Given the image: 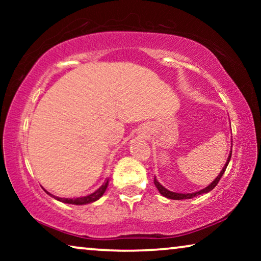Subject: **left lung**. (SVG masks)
<instances>
[{"label": "left lung", "instance_id": "1", "mask_svg": "<svg viewBox=\"0 0 261 261\" xmlns=\"http://www.w3.org/2000/svg\"><path fill=\"white\" fill-rule=\"evenodd\" d=\"M230 158H231V151H230V153H229V156H228V160H227L226 165H224V167H223V169H222V171H221V172H220L219 176L216 177V179L214 180L212 184L208 185V187H206L205 189H203V190H201V191H197V192H192V194H178V192H172V191H169V190H167V189L164 188L163 185L160 184L159 181L155 179V178H154V184H155L156 189H158V190H159L160 194H162L163 196H165V197H167V198H171V199H189V198H194V197H196V196H199V195H202V194H206V192L212 191L213 189L215 188L217 184H219L220 179H221V178H222V176H223L224 171H226V169H227V166H228V163H229Z\"/></svg>", "mask_w": 261, "mask_h": 261}]
</instances>
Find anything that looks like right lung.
I'll list each match as a JSON object with an SVG mask.
<instances>
[{
  "label": "right lung",
  "instance_id": "add662e5",
  "mask_svg": "<svg viewBox=\"0 0 261 261\" xmlns=\"http://www.w3.org/2000/svg\"><path fill=\"white\" fill-rule=\"evenodd\" d=\"M108 187V180L106 181L105 184L102 185L101 188L98 189V190H96L94 194H90L88 196H85V197H78V198H60V197H57V196H53L49 194V192L46 191V194H48L49 196H52V197H55L56 199H58L60 202H64V203H69V204H76V205H82V204H88V203H91V202H95L97 201V199L101 197V196L105 194L106 189Z\"/></svg>",
  "mask_w": 261,
  "mask_h": 261
}]
</instances>
